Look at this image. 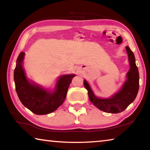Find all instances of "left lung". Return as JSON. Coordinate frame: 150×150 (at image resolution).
Wrapping results in <instances>:
<instances>
[{
    "mask_svg": "<svg viewBox=\"0 0 150 150\" xmlns=\"http://www.w3.org/2000/svg\"><path fill=\"white\" fill-rule=\"evenodd\" d=\"M130 69L126 75V81L121 88L114 95L108 98H101L96 96L85 79L83 84L88 91V98L91 102L96 108L105 112L119 113L124 111L135 100L139 90V72L136 65V59L134 53L130 47L126 46Z\"/></svg>",
    "mask_w": 150,
    "mask_h": 150,
    "instance_id": "left-lung-1",
    "label": "left lung"
}]
</instances>
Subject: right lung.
I'll return each mask as SVG.
<instances>
[{
    "label": "right lung",
    "instance_id": "1",
    "mask_svg": "<svg viewBox=\"0 0 150 150\" xmlns=\"http://www.w3.org/2000/svg\"><path fill=\"white\" fill-rule=\"evenodd\" d=\"M25 53L16 60L14 80L17 95L23 105L33 113L44 115L52 113L64 102L68 88L75 74L59 75L54 88H46L27 77L23 67Z\"/></svg>",
    "mask_w": 150,
    "mask_h": 150
}]
</instances>
